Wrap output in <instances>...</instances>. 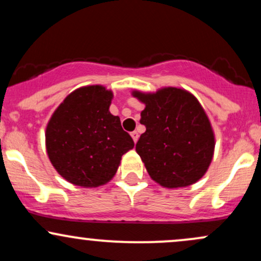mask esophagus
Segmentation results:
<instances>
[{
	"instance_id": "34e87169",
	"label": "esophagus",
	"mask_w": 261,
	"mask_h": 261,
	"mask_svg": "<svg viewBox=\"0 0 261 261\" xmlns=\"http://www.w3.org/2000/svg\"><path fill=\"white\" fill-rule=\"evenodd\" d=\"M131 137H133L134 142L136 143L137 140H139V134H137V131H133V133H131Z\"/></svg>"
}]
</instances>
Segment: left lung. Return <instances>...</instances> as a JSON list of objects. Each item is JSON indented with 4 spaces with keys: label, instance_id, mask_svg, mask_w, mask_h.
<instances>
[{
    "label": "left lung",
    "instance_id": "1",
    "mask_svg": "<svg viewBox=\"0 0 261 261\" xmlns=\"http://www.w3.org/2000/svg\"><path fill=\"white\" fill-rule=\"evenodd\" d=\"M145 104L140 122L146 131L136 152L149 176L164 188H184L207 172L215 135L205 110L191 93L168 87L155 93L134 91Z\"/></svg>",
    "mask_w": 261,
    "mask_h": 261
}]
</instances>
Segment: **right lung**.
Here are the masks:
<instances>
[{"label": "right lung", "instance_id": "1", "mask_svg": "<svg viewBox=\"0 0 261 261\" xmlns=\"http://www.w3.org/2000/svg\"><path fill=\"white\" fill-rule=\"evenodd\" d=\"M113 92L87 86L65 98L47 122L46 152L54 168L67 181L95 188L112 180L122 154L134 141L120 118L109 112Z\"/></svg>", "mask_w": 261, "mask_h": 261}]
</instances>
